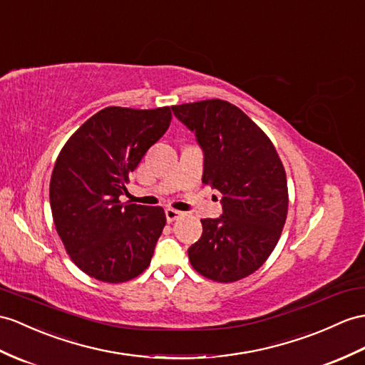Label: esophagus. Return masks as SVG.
Masks as SVG:
<instances>
[{
    "mask_svg": "<svg viewBox=\"0 0 365 365\" xmlns=\"http://www.w3.org/2000/svg\"><path fill=\"white\" fill-rule=\"evenodd\" d=\"M182 215V212H180V210H176V209H165V218H167V221L168 223H172V221H175V220H178Z\"/></svg>",
    "mask_w": 365,
    "mask_h": 365,
    "instance_id": "obj_1",
    "label": "esophagus"
}]
</instances>
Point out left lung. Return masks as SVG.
<instances>
[{"label":"left lung","mask_w":365,"mask_h":365,"mask_svg":"<svg viewBox=\"0 0 365 365\" xmlns=\"http://www.w3.org/2000/svg\"><path fill=\"white\" fill-rule=\"evenodd\" d=\"M172 111L197 136L202 182L223 195V215L201 220L202 235L189 247V260L210 280L247 277L271 255L285 226V168L269 138L235 105L210 99Z\"/></svg>","instance_id":"8db88e82"}]
</instances>
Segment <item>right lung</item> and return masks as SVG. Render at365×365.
I'll list each match as a JSON object with an SVG mask.
<instances>
[{
    "mask_svg": "<svg viewBox=\"0 0 365 365\" xmlns=\"http://www.w3.org/2000/svg\"><path fill=\"white\" fill-rule=\"evenodd\" d=\"M172 120L170 106H108L88 119L57 158L49 184L52 218L85 274L120 283L144 272L165 226L163 207L122 204L128 175Z\"/></svg>",
    "mask_w": 365,
    "mask_h": 365,
    "instance_id": "right-lung-1",
    "label": "right lung"
}]
</instances>
